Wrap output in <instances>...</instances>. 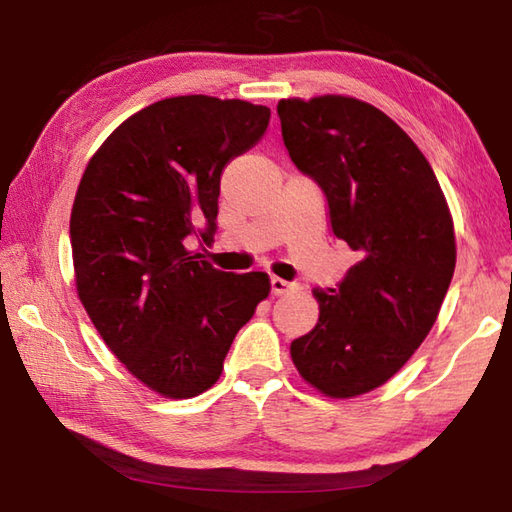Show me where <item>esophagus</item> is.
<instances>
[{
    "instance_id": "obj_1",
    "label": "esophagus",
    "mask_w": 512,
    "mask_h": 512,
    "mask_svg": "<svg viewBox=\"0 0 512 512\" xmlns=\"http://www.w3.org/2000/svg\"><path fill=\"white\" fill-rule=\"evenodd\" d=\"M293 287H296V284H293V282L282 280V277H271L273 296H282V293H289Z\"/></svg>"
}]
</instances>
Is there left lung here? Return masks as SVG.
<instances>
[{
	"label": "left lung",
	"mask_w": 512,
	"mask_h": 512,
	"mask_svg": "<svg viewBox=\"0 0 512 512\" xmlns=\"http://www.w3.org/2000/svg\"><path fill=\"white\" fill-rule=\"evenodd\" d=\"M277 115L291 162L359 255L336 289H314L318 323L291 359L320 393L357 397L386 384L436 323L456 266L452 214L422 151L370 103L282 99Z\"/></svg>",
	"instance_id": "1"
}]
</instances>
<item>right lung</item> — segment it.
Listing matches in <instances>:
<instances>
[{"label":"right lung","instance_id":"add662e5","mask_svg":"<svg viewBox=\"0 0 512 512\" xmlns=\"http://www.w3.org/2000/svg\"><path fill=\"white\" fill-rule=\"evenodd\" d=\"M271 110L205 94L135 112L92 155L74 198L76 291L131 375L171 400L201 395L271 282L189 253L212 241L225 164L262 140Z\"/></svg>","mask_w":512,"mask_h":512}]
</instances>
